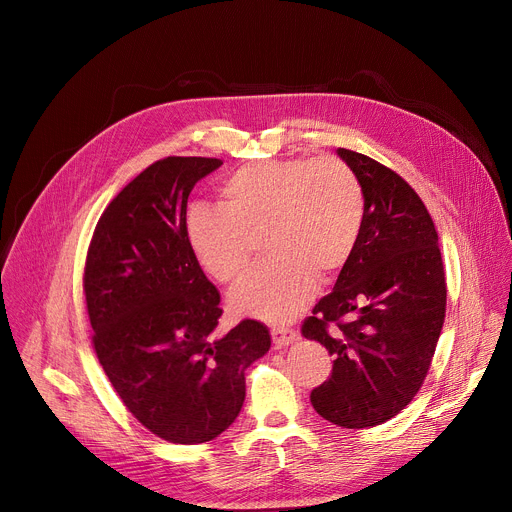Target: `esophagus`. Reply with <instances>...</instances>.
Segmentation results:
<instances>
[{"label": "esophagus", "instance_id": "esophagus-1", "mask_svg": "<svg viewBox=\"0 0 512 512\" xmlns=\"http://www.w3.org/2000/svg\"><path fill=\"white\" fill-rule=\"evenodd\" d=\"M271 338H273V344H275L277 348H281V346L294 344V342L298 340V332L287 328V326H277V328L271 330Z\"/></svg>", "mask_w": 512, "mask_h": 512}]
</instances>
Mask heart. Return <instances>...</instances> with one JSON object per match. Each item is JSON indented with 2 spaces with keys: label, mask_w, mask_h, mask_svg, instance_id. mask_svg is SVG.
Listing matches in <instances>:
<instances>
[{
  "label": "heart",
  "mask_w": 512,
  "mask_h": 512,
  "mask_svg": "<svg viewBox=\"0 0 512 512\" xmlns=\"http://www.w3.org/2000/svg\"><path fill=\"white\" fill-rule=\"evenodd\" d=\"M221 204L186 212V243L218 281L233 283L263 237L269 259L231 294L237 314L285 324L312 300L318 275L336 277L352 259L364 225V192L338 158H277L231 172Z\"/></svg>",
  "instance_id": "1"
}]
</instances>
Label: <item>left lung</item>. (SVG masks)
Segmentation results:
<instances>
[{
	"mask_svg": "<svg viewBox=\"0 0 512 512\" xmlns=\"http://www.w3.org/2000/svg\"><path fill=\"white\" fill-rule=\"evenodd\" d=\"M336 154L362 186L364 225L302 334L334 356L328 381L310 395L314 409L334 425L362 429L395 417L423 385L446 318V277L417 192L369 156Z\"/></svg>",
	"mask_w": 512,
	"mask_h": 512,
	"instance_id": "left-lung-1",
	"label": "left lung"
}]
</instances>
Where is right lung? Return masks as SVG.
Returning a JSON list of instances; mask_svg holds the SVG:
<instances>
[{"mask_svg": "<svg viewBox=\"0 0 512 512\" xmlns=\"http://www.w3.org/2000/svg\"><path fill=\"white\" fill-rule=\"evenodd\" d=\"M223 162L166 158L131 180L101 214L85 265L97 358L152 433L204 444L237 419L245 371L267 354L257 320L221 334V294L186 243L194 184Z\"/></svg>", "mask_w": 512, "mask_h": 512, "instance_id": "add662e5", "label": "right lung"}]
</instances>
